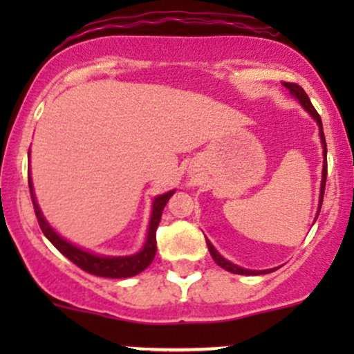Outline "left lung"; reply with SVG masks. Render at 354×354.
Wrapping results in <instances>:
<instances>
[{
	"mask_svg": "<svg viewBox=\"0 0 354 354\" xmlns=\"http://www.w3.org/2000/svg\"><path fill=\"white\" fill-rule=\"evenodd\" d=\"M283 86L290 89L291 95L295 96L296 100L301 103V106L306 109L310 115L315 118L316 123L319 126V138H321V145H323V156H324V161H323V178H321V191H319V206H318V214H319V209H321V205H323V196H324V186H326V174H328V161H326V140H324V133H323V123H321V116L318 115V111H316L315 106L311 104L310 98H308V95L304 93V89L299 86V84L296 83H284L283 81ZM318 218V216H316ZM206 245H208V250H209V254L211 258L214 259V263H216L218 266H221L223 270L230 271V273H234V274H246V276H251V274H266V273H271L273 270H263V271H254V270H245V268H239L236 265H233V263H230L228 259L223 258L221 254L218 253L216 250H214V246L211 245V243L206 239Z\"/></svg>",
	"mask_w": 354,
	"mask_h": 354,
	"instance_id": "obj_1",
	"label": "left lung"
}]
</instances>
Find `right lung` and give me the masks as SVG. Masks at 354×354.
I'll return each instance as SVG.
<instances>
[{
  "label": "right lung",
  "instance_id": "right-lung-1",
  "mask_svg": "<svg viewBox=\"0 0 354 354\" xmlns=\"http://www.w3.org/2000/svg\"><path fill=\"white\" fill-rule=\"evenodd\" d=\"M28 185H30V193H31V201H33L36 218H38L39 228L44 233L53 246L59 251L61 254L66 256L70 261L75 263L76 266L81 268L83 271H86L89 274L101 276V278H129V276H135L141 271H145L146 268L151 265L156 254V230L160 225L161 214L168 203L169 198L173 196L174 191H168V193L161 194V196L154 198L153 201V211H151V219H149V228H148V236H146V243L143 250L140 253L131 254V256H100L88 253V251L80 250L78 246L71 245L66 239H63L51 228L46 223V219L41 214L38 203H36L35 193H33V185H31V176H28Z\"/></svg>",
  "mask_w": 354,
  "mask_h": 354
}]
</instances>
